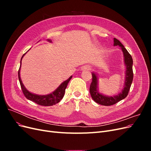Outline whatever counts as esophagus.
<instances>
[{
  "label": "esophagus",
  "mask_w": 151,
  "mask_h": 151,
  "mask_svg": "<svg viewBox=\"0 0 151 151\" xmlns=\"http://www.w3.org/2000/svg\"><path fill=\"white\" fill-rule=\"evenodd\" d=\"M91 69V67L89 65H84L83 67L81 68V70H90Z\"/></svg>",
  "instance_id": "esophagus-1"
}]
</instances>
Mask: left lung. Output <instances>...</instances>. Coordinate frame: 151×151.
I'll return each mask as SVG.
<instances>
[{"mask_svg": "<svg viewBox=\"0 0 151 151\" xmlns=\"http://www.w3.org/2000/svg\"><path fill=\"white\" fill-rule=\"evenodd\" d=\"M114 46H119L122 50L124 57V64L126 67L125 83L123 84V89L120 93L117 95H114L113 96L104 95L100 93L98 91V76L95 72H92V83H91L89 92L91 97L94 101L99 104L103 106H111L115 104L118 101L125 98L129 94L130 86L133 81L134 74L132 66H133V60H132L130 54L128 52L127 49L122 44L119 40L114 38L113 39Z\"/></svg>", "mask_w": 151, "mask_h": 151, "instance_id": "obj_1", "label": "left lung"}]
</instances>
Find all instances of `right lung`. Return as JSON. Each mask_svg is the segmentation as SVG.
Instances as JSON below:
<instances>
[{"label": "right lung", "mask_w": 151, "mask_h": 151, "mask_svg": "<svg viewBox=\"0 0 151 151\" xmlns=\"http://www.w3.org/2000/svg\"><path fill=\"white\" fill-rule=\"evenodd\" d=\"M47 41L49 42H52V41L50 40H47ZM26 53H25L21 58L20 67L19 71H18V78H19L21 89L22 92H23L24 95L25 96V97L28 99L30 100V101H33L39 105H42V106H52V105L56 104L57 103L60 102V100L62 99L63 96L65 94V89L67 88V84L68 83V82H69L72 79V76H70L68 79L63 81V83L56 89V90H55L53 92L51 93L50 94L47 95H38L29 92V91L25 88L23 83H22V81L20 77L21 61L22 58H23V57L25 55V54Z\"/></svg>", "instance_id": "add662e5"}]
</instances>
